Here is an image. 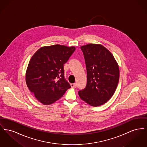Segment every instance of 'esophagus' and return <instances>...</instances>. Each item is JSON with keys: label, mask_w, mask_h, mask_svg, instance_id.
I'll use <instances>...</instances> for the list:
<instances>
[{"label": "esophagus", "mask_w": 147, "mask_h": 147, "mask_svg": "<svg viewBox=\"0 0 147 147\" xmlns=\"http://www.w3.org/2000/svg\"><path fill=\"white\" fill-rule=\"evenodd\" d=\"M71 85V87L73 88H77V84L76 83H72V84H70Z\"/></svg>", "instance_id": "34e87169"}]
</instances>
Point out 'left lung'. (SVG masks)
<instances>
[{"instance_id":"1","label":"left lung","mask_w":147,"mask_h":147,"mask_svg":"<svg viewBox=\"0 0 147 147\" xmlns=\"http://www.w3.org/2000/svg\"><path fill=\"white\" fill-rule=\"evenodd\" d=\"M87 72V84L78 91L83 101L92 106L106 103L119 83V65L111 53L101 45L88 44L80 47Z\"/></svg>"}]
</instances>
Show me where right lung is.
<instances>
[{
    "label": "right lung",
    "instance_id": "obj_1",
    "mask_svg": "<svg viewBox=\"0 0 147 147\" xmlns=\"http://www.w3.org/2000/svg\"><path fill=\"white\" fill-rule=\"evenodd\" d=\"M75 50L73 46H45L37 51L31 58L26 82L29 90L43 104L55 102L71 87L64 78V64Z\"/></svg>",
    "mask_w": 147,
    "mask_h": 147
}]
</instances>
